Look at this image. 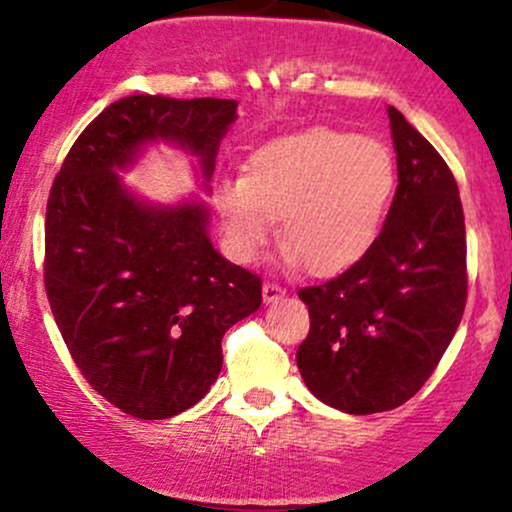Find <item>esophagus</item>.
Instances as JSON below:
<instances>
[{"label":"esophagus","mask_w":512,"mask_h":512,"mask_svg":"<svg viewBox=\"0 0 512 512\" xmlns=\"http://www.w3.org/2000/svg\"><path fill=\"white\" fill-rule=\"evenodd\" d=\"M286 296V291L281 289L279 284H274V281H264V286H262V298H264V303H276V301H281V298Z\"/></svg>","instance_id":"1"}]
</instances>
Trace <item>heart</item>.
Wrapping results in <instances>:
<instances>
[{
  "instance_id": "obj_1",
  "label": "heart",
  "mask_w": 512,
  "mask_h": 512,
  "mask_svg": "<svg viewBox=\"0 0 512 512\" xmlns=\"http://www.w3.org/2000/svg\"><path fill=\"white\" fill-rule=\"evenodd\" d=\"M390 149L358 134L313 127L255 149L243 175L214 182L211 207L236 262H255L281 219V260L334 276L368 255L395 195Z\"/></svg>"
}]
</instances>
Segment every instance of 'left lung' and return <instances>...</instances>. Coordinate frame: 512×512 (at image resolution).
<instances>
[{
    "label": "left lung",
    "mask_w": 512,
    "mask_h": 512,
    "mask_svg": "<svg viewBox=\"0 0 512 512\" xmlns=\"http://www.w3.org/2000/svg\"><path fill=\"white\" fill-rule=\"evenodd\" d=\"M397 192L368 255L298 291L310 332L296 363L308 390L344 414L407 402L431 378L467 303L460 190L431 144L387 105Z\"/></svg>",
    "instance_id": "1"
}]
</instances>
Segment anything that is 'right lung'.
I'll return each mask as SVG.
<instances>
[{"mask_svg":"<svg viewBox=\"0 0 512 512\" xmlns=\"http://www.w3.org/2000/svg\"><path fill=\"white\" fill-rule=\"evenodd\" d=\"M236 120L238 103L223 98H122L79 134L52 182V315L88 385L137 419H168L207 395L223 334L260 308L262 281L214 248L204 199H146L120 173L166 144L195 161L209 192Z\"/></svg>","mask_w":512,"mask_h":512,"instance_id":"add662e5","label":"right lung"}]
</instances>
